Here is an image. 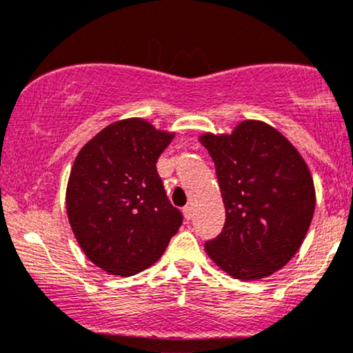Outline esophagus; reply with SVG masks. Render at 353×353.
<instances>
[{"mask_svg":"<svg viewBox=\"0 0 353 353\" xmlns=\"http://www.w3.org/2000/svg\"><path fill=\"white\" fill-rule=\"evenodd\" d=\"M182 214H184L185 221H190V219H192V216H194V210H192V208H190V205H185V208L182 209Z\"/></svg>","mask_w":353,"mask_h":353,"instance_id":"1","label":"esophagus"}]
</instances>
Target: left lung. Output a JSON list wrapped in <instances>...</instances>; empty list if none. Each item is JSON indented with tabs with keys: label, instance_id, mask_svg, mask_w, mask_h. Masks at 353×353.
Segmentation results:
<instances>
[{
	"label": "left lung",
	"instance_id": "8db88e82",
	"mask_svg": "<svg viewBox=\"0 0 353 353\" xmlns=\"http://www.w3.org/2000/svg\"><path fill=\"white\" fill-rule=\"evenodd\" d=\"M225 208V224L205 252L239 281L281 270L305 239L315 209L309 165L272 125L242 121L230 134H202Z\"/></svg>",
	"mask_w": 353,
	"mask_h": 353
}]
</instances>
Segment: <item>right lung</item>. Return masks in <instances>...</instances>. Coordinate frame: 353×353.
Wrapping results in <instances>:
<instances>
[{
  "instance_id": "obj_1",
  "label": "right lung",
  "mask_w": 353,
  "mask_h": 353,
  "mask_svg": "<svg viewBox=\"0 0 353 353\" xmlns=\"http://www.w3.org/2000/svg\"><path fill=\"white\" fill-rule=\"evenodd\" d=\"M172 137L132 117L109 124L76 156L68 219L86 257L108 274L128 277L148 269L182 225L156 169Z\"/></svg>"
}]
</instances>
